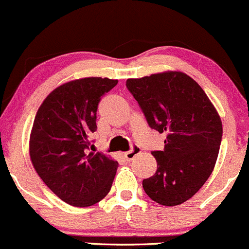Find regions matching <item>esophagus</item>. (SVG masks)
<instances>
[{
	"instance_id": "1",
	"label": "esophagus",
	"mask_w": 249,
	"mask_h": 249,
	"mask_svg": "<svg viewBox=\"0 0 249 249\" xmlns=\"http://www.w3.org/2000/svg\"><path fill=\"white\" fill-rule=\"evenodd\" d=\"M140 152H142V150H140V147L134 146L132 150H130V151L124 152V159L127 160V161H132V160L134 159V157L137 156V155H139Z\"/></svg>"
}]
</instances>
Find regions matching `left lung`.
<instances>
[{
  "mask_svg": "<svg viewBox=\"0 0 249 249\" xmlns=\"http://www.w3.org/2000/svg\"><path fill=\"white\" fill-rule=\"evenodd\" d=\"M125 86L150 127L167 133L163 151L151 152L156 173L142 180V188L160 205H181L213 172L223 135L220 116L201 86L181 71L128 78Z\"/></svg>",
  "mask_w": 249,
  "mask_h": 249,
  "instance_id": "8db88e82",
  "label": "left lung"
}]
</instances>
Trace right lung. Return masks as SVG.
Returning <instances> with one entry per match:
<instances>
[{"mask_svg":"<svg viewBox=\"0 0 249 249\" xmlns=\"http://www.w3.org/2000/svg\"><path fill=\"white\" fill-rule=\"evenodd\" d=\"M117 80L85 77L52 90L34 120L29 152L43 183L64 202L89 207L109 194L119 162L89 152L98 104Z\"/></svg>","mask_w":249,"mask_h":249,"instance_id":"obj_1","label":"right lung"}]
</instances>
